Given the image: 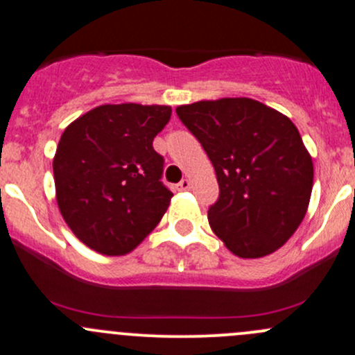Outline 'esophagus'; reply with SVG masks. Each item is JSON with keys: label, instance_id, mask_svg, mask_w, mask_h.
Here are the masks:
<instances>
[{"label": "esophagus", "instance_id": "1", "mask_svg": "<svg viewBox=\"0 0 355 355\" xmlns=\"http://www.w3.org/2000/svg\"><path fill=\"white\" fill-rule=\"evenodd\" d=\"M177 189H178V191H189V189H191V182L185 178V180H182L180 184L177 185Z\"/></svg>", "mask_w": 355, "mask_h": 355}]
</instances>
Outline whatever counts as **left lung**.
Wrapping results in <instances>:
<instances>
[{"instance_id": "1", "label": "left lung", "mask_w": 355, "mask_h": 355, "mask_svg": "<svg viewBox=\"0 0 355 355\" xmlns=\"http://www.w3.org/2000/svg\"><path fill=\"white\" fill-rule=\"evenodd\" d=\"M216 171L211 228L244 259L268 256L295 234L309 206L314 168L288 116L249 98L177 108Z\"/></svg>"}]
</instances>
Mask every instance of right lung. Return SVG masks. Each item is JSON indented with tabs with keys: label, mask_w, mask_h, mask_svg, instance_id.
I'll list each match as a JSON object with an SVG mask.
<instances>
[{
	"label": "right lung",
	"mask_w": 355,
	"mask_h": 355,
	"mask_svg": "<svg viewBox=\"0 0 355 355\" xmlns=\"http://www.w3.org/2000/svg\"><path fill=\"white\" fill-rule=\"evenodd\" d=\"M170 106L103 105L71 121L53 157L56 202L75 237L106 256L134 250L173 198L153 141Z\"/></svg>",
	"instance_id": "obj_1"
}]
</instances>
